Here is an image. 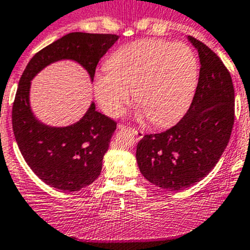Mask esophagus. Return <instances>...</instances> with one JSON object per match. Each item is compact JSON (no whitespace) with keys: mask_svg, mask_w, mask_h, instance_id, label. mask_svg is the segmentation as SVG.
Instances as JSON below:
<instances>
[{"mask_svg":"<svg viewBox=\"0 0 250 250\" xmlns=\"http://www.w3.org/2000/svg\"><path fill=\"white\" fill-rule=\"evenodd\" d=\"M119 129L120 130H125V129H129L130 131L132 132V134L135 135V136L137 137V139H141L142 136H144V131H142L141 129H136V127H131V126H126V125H124V124H120L119 125Z\"/></svg>","mask_w":250,"mask_h":250,"instance_id":"34e87169","label":"esophagus"}]
</instances>
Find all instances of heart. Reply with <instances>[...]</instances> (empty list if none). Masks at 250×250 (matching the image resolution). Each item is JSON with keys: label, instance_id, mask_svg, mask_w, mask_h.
<instances>
[{"label": "heart", "instance_id": "1", "mask_svg": "<svg viewBox=\"0 0 250 250\" xmlns=\"http://www.w3.org/2000/svg\"><path fill=\"white\" fill-rule=\"evenodd\" d=\"M106 68L93 81L101 108L110 116L121 115L134 91L136 103L156 125L182 118L198 84L194 50L167 40L142 39L124 45L111 54Z\"/></svg>", "mask_w": 250, "mask_h": 250}]
</instances>
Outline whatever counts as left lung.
I'll return each instance as SVG.
<instances>
[{
    "instance_id": "left-lung-1",
    "label": "left lung",
    "mask_w": 250,
    "mask_h": 250,
    "mask_svg": "<svg viewBox=\"0 0 250 250\" xmlns=\"http://www.w3.org/2000/svg\"><path fill=\"white\" fill-rule=\"evenodd\" d=\"M199 51L200 76L189 109L174 126L145 135L136 147L140 172L152 184L178 191L196 184L217 165L234 124V88L217 54L189 37Z\"/></svg>"
}]
</instances>
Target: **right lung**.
Here are the masks:
<instances>
[{
    "label": "right lung",
    "instance_id": "obj_1",
    "mask_svg": "<svg viewBox=\"0 0 250 250\" xmlns=\"http://www.w3.org/2000/svg\"><path fill=\"white\" fill-rule=\"evenodd\" d=\"M118 38L115 34L70 33L38 51L21 77L12 108L14 136L25 162L50 187L77 191L92 184L101 174L116 123L92 104L71 126H46L30 110V81L45 66L62 59L80 62L93 80L99 60Z\"/></svg>",
    "mask_w": 250,
    "mask_h": 250
}]
</instances>
